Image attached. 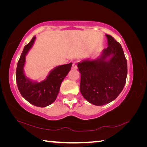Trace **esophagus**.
I'll return each mask as SVG.
<instances>
[{"instance_id": "1", "label": "esophagus", "mask_w": 147, "mask_h": 147, "mask_svg": "<svg viewBox=\"0 0 147 147\" xmlns=\"http://www.w3.org/2000/svg\"><path fill=\"white\" fill-rule=\"evenodd\" d=\"M72 68H73V69H78V62L74 61L73 64V67H72Z\"/></svg>"}]
</instances>
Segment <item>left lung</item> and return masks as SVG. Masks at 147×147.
<instances>
[{
    "label": "left lung",
    "instance_id": "1",
    "mask_svg": "<svg viewBox=\"0 0 147 147\" xmlns=\"http://www.w3.org/2000/svg\"><path fill=\"white\" fill-rule=\"evenodd\" d=\"M106 36L108 47L104 49L100 58L78 63L81 74L80 90L84 98L96 106L115 100L123 89L127 76V61L121 45L112 36Z\"/></svg>",
    "mask_w": 147,
    "mask_h": 147
}]
</instances>
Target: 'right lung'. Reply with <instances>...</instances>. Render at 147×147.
I'll return each mask as SVG.
<instances>
[{"mask_svg": "<svg viewBox=\"0 0 147 147\" xmlns=\"http://www.w3.org/2000/svg\"><path fill=\"white\" fill-rule=\"evenodd\" d=\"M36 37H33L30 43L24 47L17 63L16 82L20 93L26 100L38 107H46L55 101L59 91V88L65 77L71 70L73 63L56 67L41 82H34L27 78L23 72L25 56L33 45Z\"/></svg>", "mask_w": 147, "mask_h": 147, "instance_id": "1", "label": "right lung"}]
</instances>
